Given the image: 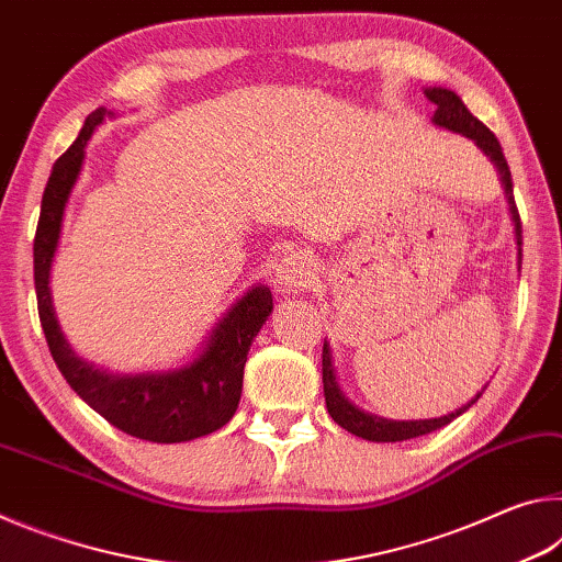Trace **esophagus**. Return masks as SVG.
<instances>
[{
	"label": "esophagus",
	"instance_id": "34e87169",
	"mask_svg": "<svg viewBox=\"0 0 562 562\" xmlns=\"http://www.w3.org/2000/svg\"><path fill=\"white\" fill-rule=\"evenodd\" d=\"M315 272H317V265L312 260V255L290 252L284 255L282 262L278 265V274H274V278H278L282 288L297 292L315 280Z\"/></svg>",
	"mask_w": 562,
	"mask_h": 562
}]
</instances>
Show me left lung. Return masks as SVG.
Masks as SVG:
<instances>
[{"instance_id": "obj_1", "label": "left lung", "mask_w": 562, "mask_h": 562, "mask_svg": "<svg viewBox=\"0 0 562 562\" xmlns=\"http://www.w3.org/2000/svg\"><path fill=\"white\" fill-rule=\"evenodd\" d=\"M426 99H429L436 113H434V123L441 128H449L453 133H461V136L471 138L475 146H479L483 154H486L493 166L498 168V176H501V183L506 188V198H508V207H510V217H513V225H516V243H518V268H520V260H522V227H520V215H518V207H516V198H513V180H510V168L506 164V156H503V148L498 144V138L493 136V133L483 126V123L473 116V113L463 106V101L456 97L453 91L449 89H441V87H434V89H426ZM322 384H325V402H327V412L329 416L335 418V422L341 426V429H347L349 434L359 436V439H367V441H376V443H394V441H406V439H416V436H424V434H431L436 429H441V426L451 424L456 416H461L465 408L473 406L479 402L481 394H475L469 404L456 408V412L439 416V418H418V422H392V418H382V416H374V414H367L357 408L355 404L349 402V398L341 394V389L337 384V374H335V367H331V349L325 341V347H322Z\"/></svg>"}]
</instances>
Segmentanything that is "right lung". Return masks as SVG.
<instances>
[{
  "instance_id": "add662e5",
  "label": "right lung",
  "mask_w": 562,
  "mask_h": 562,
  "mask_svg": "<svg viewBox=\"0 0 562 562\" xmlns=\"http://www.w3.org/2000/svg\"><path fill=\"white\" fill-rule=\"evenodd\" d=\"M106 116H113L106 109L89 113L79 138L56 160L44 188L34 237V288L46 345L74 392L123 434L154 443L193 441L225 426L240 404L247 351L270 317L272 292L265 284L247 290L217 319L201 355L170 372L113 374L76 355L54 315L49 278L64 211L81 173L87 144Z\"/></svg>"
}]
</instances>
